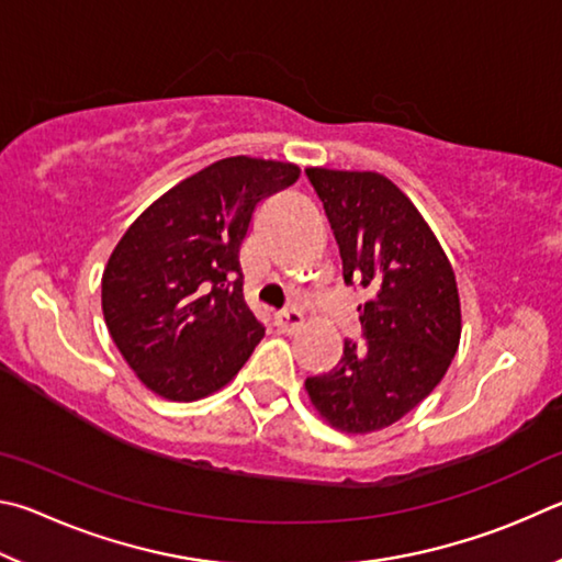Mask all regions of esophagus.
<instances>
[{
	"instance_id": "obj_1",
	"label": "esophagus",
	"mask_w": 562,
	"mask_h": 562,
	"mask_svg": "<svg viewBox=\"0 0 562 562\" xmlns=\"http://www.w3.org/2000/svg\"><path fill=\"white\" fill-rule=\"evenodd\" d=\"M276 328H279L281 333H286V336H291V333H296L301 326H303V316L299 311H281L276 313Z\"/></svg>"
}]
</instances>
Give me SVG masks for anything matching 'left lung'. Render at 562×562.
<instances>
[{
    "label": "left lung",
    "mask_w": 562,
    "mask_h": 562,
    "mask_svg": "<svg viewBox=\"0 0 562 562\" xmlns=\"http://www.w3.org/2000/svg\"><path fill=\"white\" fill-rule=\"evenodd\" d=\"M308 182L336 234L342 279L366 289L360 333L308 397L333 427L366 435L415 409L457 356V279L437 236L397 184L378 172L308 167Z\"/></svg>",
    "instance_id": "obj_1"
}]
</instances>
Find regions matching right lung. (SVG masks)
I'll return each instance as SVG.
<instances>
[{
  "instance_id": "right-lung-1",
  "label": "right lung",
  "mask_w": 562,
  "mask_h": 562,
  "mask_svg": "<svg viewBox=\"0 0 562 562\" xmlns=\"http://www.w3.org/2000/svg\"><path fill=\"white\" fill-rule=\"evenodd\" d=\"M299 177L291 162L226 157L165 192L117 241L103 271L105 326L155 395H212L259 346L241 244L259 204Z\"/></svg>"
}]
</instances>
